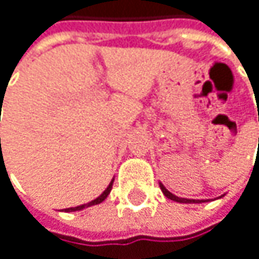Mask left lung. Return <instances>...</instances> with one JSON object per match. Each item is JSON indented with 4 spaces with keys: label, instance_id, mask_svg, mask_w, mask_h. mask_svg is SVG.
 I'll return each mask as SVG.
<instances>
[{
    "label": "left lung",
    "instance_id": "obj_1",
    "mask_svg": "<svg viewBox=\"0 0 259 259\" xmlns=\"http://www.w3.org/2000/svg\"><path fill=\"white\" fill-rule=\"evenodd\" d=\"M159 187H161V190H162V193H164V196L165 197H168V199H171V200H175V202H179V203H203L205 200H196V199H182V197H178V196H175V194H171L161 182H159ZM208 202V200H206Z\"/></svg>",
    "mask_w": 259,
    "mask_h": 259
}]
</instances>
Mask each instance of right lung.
<instances>
[{"instance_id":"1","label":"right lung","mask_w":259,"mask_h":259,"mask_svg":"<svg viewBox=\"0 0 259 259\" xmlns=\"http://www.w3.org/2000/svg\"><path fill=\"white\" fill-rule=\"evenodd\" d=\"M112 184H113V179L110 181V184L107 185V188L103 191V194L101 196H98L97 199H94L92 202H89V203H84V205H80V206H75V208H68V209H65L66 212H74V211H81V209H84V208H89V206H94V205H98V203H101L107 196H109V193H110V190H112Z\"/></svg>"}]
</instances>
